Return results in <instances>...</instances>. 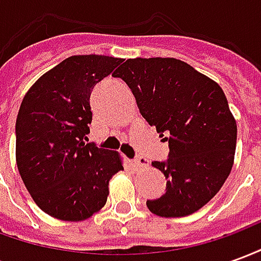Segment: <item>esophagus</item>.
Returning <instances> with one entry per match:
<instances>
[{
  "label": "esophagus",
  "mask_w": 261,
  "mask_h": 261,
  "mask_svg": "<svg viewBox=\"0 0 261 261\" xmlns=\"http://www.w3.org/2000/svg\"><path fill=\"white\" fill-rule=\"evenodd\" d=\"M130 165L134 168V169H138V168H147L149 162H148L145 158L136 159V161H130Z\"/></svg>",
  "instance_id": "1"
}]
</instances>
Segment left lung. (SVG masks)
I'll return each mask as SVG.
<instances>
[{
  "label": "left lung",
  "mask_w": 261,
  "mask_h": 261,
  "mask_svg": "<svg viewBox=\"0 0 261 261\" xmlns=\"http://www.w3.org/2000/svg\"><path fill=\"white\" fill-rule=\"evenodd\" d=\"M114 76L136 96L140 112L169 142V159L152 162L166 193L147 207L165 218L186 217L213 198L233 166L236 120L221 86L177 59H128Z\"/></svg>",
  "instance_id": "8db88e82"
}]
</instances>
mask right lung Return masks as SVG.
Returning a JSON list of instances; mask_svg holds the SVG:
<instances>
[{
    "instance_id": "1",
    "label": "right lung",
    "mask_w": 261,
    "mask_h": 261,
    "mask_svg": "<svg viewBox=\"0 0 261 261\" xmlns=\"http://www.w3.org/2000/svg\"><path fill=\"white\" fill-rule=\"evenodd\" d=\"M123 59L71 56L26 92L16 117L15 156L26 190L53 218L80 222L108 201L109 181L123 170L117 151L85 144L91 92Z\"/></svg>"
}]
</instances>
